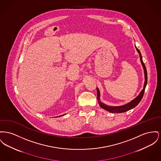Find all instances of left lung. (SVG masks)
Here are the masks:
<instances>
[{
  "instance_id": "1",
  "label": "left lung",
  "mask_w": 161,
  "mask_h": 161,
  "mask_svg": "<svg viewBox=\"0 0 161 161\" xmlns=\"http://www.w3.org/2000/svg\"><path fill=\"white\" fill-rule=\"evenodd\" d=\"M136 50H137L138 53H139V56H140V58H141V63H142V66L143 67V69H144V72H145V83H144V86H143V89L141 91V92L139 94V95L136 98H134L132 101H131V102L127 103V104H125L123 106H107L106 104L102 103V102H100L99 100V98H100V91H99V89L98 88H97V98L99 101V104L100 106V107L103 109H104L105 110L110 112V113H123V112H126L127 111H129L130 109H131L133 108H134L135 106H136L137 104L139 103V102L141 101L142 100V97L143 96L144 94V92H145V87H146V86L147 84V69H146V67L145 64L143 63V60H142V55H141V52L139 51V50L136 47Z\"/></svg>"
}]
</instances>
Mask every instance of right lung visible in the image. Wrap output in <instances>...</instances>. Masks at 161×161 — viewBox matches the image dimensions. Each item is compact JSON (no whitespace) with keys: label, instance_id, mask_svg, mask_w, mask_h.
Here are the masks:
<instances>
[{"label":"right lung","instance_id":"1","mask_svg":"<svg viewBox=\"0 0 161 161\" xmlns=\"http://www.w3.org/2000/svg\"><path fill=\"white\" fill-rule=\"evenodd\" d=\"M61 116H62V115H61Z\"/></svg>","mask_w":161,"mask_h":161}]
</instances>
